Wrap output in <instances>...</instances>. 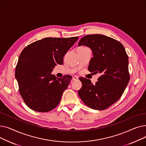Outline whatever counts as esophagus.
<instances>
[{"instance_id":"obj_1","label":"esophagus","mask_w":146,"mask_h":146,"mask_svg":"<svg viewBox=\"0 0 146 146\" xmlns=\"http://www.w3.org/2000/svg\"><path fill=\"white\" fill-rule=\"evenodd\" d=\"M78 76H73V78H72L73 80H78Z\"/></svg>"}]
</instances>
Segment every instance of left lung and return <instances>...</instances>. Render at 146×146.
<instances>
[{"mask_svg":"<svg viewBox=\"0 0 146 146\" xmlns=\"http://www.w3.org/2000/svg\"><path fill=\"white\" fill-rule=\"evenodd\" d=\"M86 45L93 52L88 70L101 73L95 85L80 78L82 87L78 91L82 101L90 108L104 110L121 98L129 80L128 57L117 40L101 34L82 37L78 46Z\"/></svg>","mask_w":146,"mask_h":146,"instance_id":"obj_1","label":"left lung"}]
</instances>
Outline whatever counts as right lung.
I'll return each instance as SVG.
<instances>
[{
	"label": "right lung",
	"mask_w": 146,
	"mask_h": 146,
	"mask_svg": "<svg viewBox=\"0 0 146 146\" xmlns=\"http://www.w3.org/2000/svg\"><path fill=\"white\" fill-rule=\"evenodd\" d=\"M78 38H45L22 50L15 70V78L19 94L29 108L45 112L58 105L72 77L65 75L57 78L51 72L57 64H63V57Z\"/></svg>",
	"instance_id": "right-lung-1"
}]
</instances>
